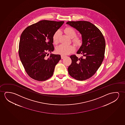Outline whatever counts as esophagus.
<instances>
[{
  "mask_svg": "<svg viewBox=\"0 0 125 125\" xmlns=\"http://www.w3.org/2000/svg\"><path fill=\"white\" fill-rule=\"evenodd\" d=\"M65 56L63 55H61V58H62V59H63V58H65Z\"/></svg>",
  "mask_w": 125,
  "mask_h": 125,
  "instance_id": "obj_1",
  "label": "esophagus"
}]
</instances>
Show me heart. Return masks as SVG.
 <instances>
[{"label": "heart", "instance_id": "b5f03b06", "mask_svg": "<svg viewBox=\"0 0 125 125\" xmlns=\"http://www.w3.org/2000/svg\"><path fill=\"white\" fill-rule=\"evenodd\" d=\"M64 32L66 34L72 39V41L73 44L77 46H81L82 44V39L77 36V32L75 29L71 27H67L64 29ZM59 31H56L52 36V40L54 44H57L59 42ZM75 50L74 46L71 45H65L60 44L56 48V52L57 54L63 55L71 54Z\"/></svg>", "mask_w": 125, "mask_h": 125}]
</instances>
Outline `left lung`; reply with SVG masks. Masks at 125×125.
I'll return each instance as SVG.
<instances>
[{
  "instance_id": "8db88e82",
  "label": "left lung",
  "mask_w": 125,
  "mask_h": 125,
  "mask_svg": "<svg viewBox=\"0 0 125 125\" xmlns=\"http://www.w3.org/2000/svg\"><path fill=\"white\" fill-rule=\"evenodd\" d=\"M82 35V44L76 55L70 56L71 64L68 68L69 75L78 81L89 79L96 73L104 58L106 42L104 35L98 28L89 21H69L67 22Z\"/></svg>"
}]
</instances>
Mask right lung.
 Wrapping results in <instances>:
<instances>
[{"label": "right lung", "mask_w": 125, "mask_h": 125, "mask_svg": "<svg viewBox=\"0 0 125 125\" xmlns=\"http://www.w3.org/2000/svg\"><path fill=\"white\" fill-rule=\"evenodd\" d=\"M63 21L42 20L29 25L21 33L19 43V58L26 72L31 78L44 81L52 76L59 54L48 52L54 50L52 36Z\"/></svg>", "instance_id": "obj_1"}]
</instances>
